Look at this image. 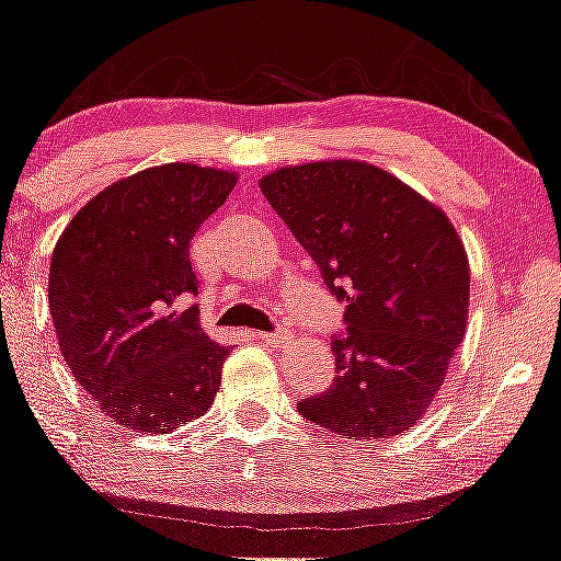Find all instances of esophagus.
Instances as JSON below:
<instances>
[{
    "label": "esophagus",
    "instance_id": "1",
    "mask_svg": "<svg viewBox=\"0 0 561 561\" xmlns=\"http://www.w3.org/2000/svg\"><path fill=\"white\" fill-rule=\"evenodd\" d=\"M249 336L260 344H268V347H282V344L290 342V333L287 331H276V333H265V331H252Z\"/></svg>",
    "mask_w": 561,
    "mask_h": 561
}]
</instances>
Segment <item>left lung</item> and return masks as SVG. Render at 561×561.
I'll return each instance as SVG.
<instances>
[{
	"mask_svg": "<svg viewBox=\"0 0 561 561\" xmlns=\"http://www.w3.org/2000/svg\"><path fill=\"white\" fill-rule=\"evenodd\" d=\"M265 201L347 301L336 377L298 412L344 439H390L426 415L467 331L469 260L448 214L364 160L260 179Z\"/></svg>",
	"mask_w": 561,
	"mask_h": 561,
	"instance_id": "1",
	"label": "left lung"
}]
</instances>
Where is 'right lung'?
Segmentation results:
<instances>
[{
    "mask_svg": "<svg viewBox=\"0 0 561 561\" xmlns=\"http://www.w3.org/2000/svg\"><path fill=\"white\" fill-rule=\"evenodd\" d=\"M239 175L190 162L105 186L59 236L48 307L72 377L113 423L171 434L211 407L230 355L201 328L195 230Z\"/></svg>",
    "mask_w": 561,
    "mask_h": 561,
    "instance_id": "obj_1",
    "label": "right lung"
}]
</instances>
